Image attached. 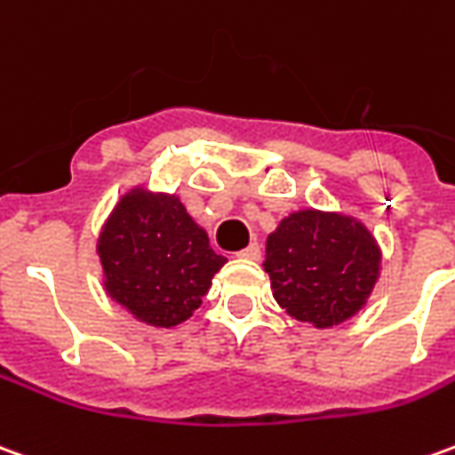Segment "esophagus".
Returning a JSON list of instances; mask_svg holds the SVG:
<instances>
[{
  "label": "esophagus",
  "mask_w": 455,
  "mask_h": 455,
  "mask_svg": "<svg viewBox=\"0 0 455 455\" xmlns=\"http://www.w3.org/2000/svg\"><path fill=\"white\" fill-rule=\"evenodd\" d=\"M238 259H249V260H259L260 259V246L253 241V243H249L246 249L238 251Z\"/></svg>",
  "instance_id": "34e87169"
}]
</instances>
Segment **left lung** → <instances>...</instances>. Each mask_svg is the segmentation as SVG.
Masks as SVG:
<instances>
[{"label":"left lung","instance_id":"obj_1","mask_svg":"<svg viewBox=\"0 0 455 455\" xmlns=\"http://www.w3.org/2000/svg\"><path fill=\"white\" fill-rule=\"evenodd\" d=\"M263 266L281 307L295 320L332 327L371 293L379 249L360 221L307 209L283 219L268 236Z\"/></svg>","mask_w":455,"mask_h":455}]
</instances>
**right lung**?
<instances>
[{
  "label": "right lung",
  "instance_id": "1",
  "mask_svg": "<svg viewBox=\"0 0 455 455\" xmlns=\"http://www.w3.org/2000/svg\"><path fill=\"white\" fill-rule=\"evenodd\" d=\"M98 253L110 298L157 327L180 325L192 315L227 263L177 196L142 189L120 199Z\"/></svg>",
  "mask_w": 455,
  "mask_h": 455
}]
</instances>
